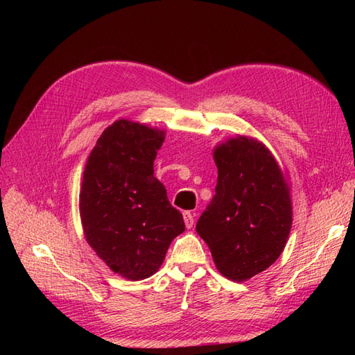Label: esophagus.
Segmentation results:
<instances>
[{
    "instance_id": "obj_1",
    "label": "esophagus",
    "mask_w": 355,
    "mask_h": 355,
    "mask_svg": "<svg viewBox=\"0 0 355 355\" xmlns=\"http://www.w3.org/2000/svg\"><path fill=\"white\" fill-rule=\"evenodd\" d=\"M183 220H184V224H186V227L187 229H192V225H193V215L191 214V212H184L183 214Z\"/></svg>"
}]
</instances>
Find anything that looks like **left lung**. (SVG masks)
I'll return each instance as SVG.
<instances>
[{
	"mask_svg": "<svg viewBox=\"0 0 355 355\" xmlns=\"http://www.w3.org/2000/svg\"><path fill=\"white\" fill-rule=\"evenodd\" d=\"M215 195L197 223L218 271L247 281L273 263L293 223L290 187L261 141L238 135L214 150Z\"/></svg>",
	"mask_w": 355,
	"mask_h": 355,
	"instance_id": "8db88e82",
	"label": "left lung"
}]
</instances>
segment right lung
<instances>
[{
  "label": "right lung",
  "mask_w": 355,
  "mask_h": 355,
  "mask_svg": "<svg viewBox=\"0 0 355 355\" xmlns=\"http://www.w3.org/2000/svg\"><path fill=\"white\" fill-rule=\"evenodd\" d=\"M163 141L164 131L120 119L102 132L82 178L79 210L88 244L130 281L153 276L184 232L183 215L154 177Z\"/></svg>",
  "instance_id": "right-lung-1"
}]
</instances>
